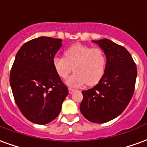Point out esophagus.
I'll list each match as a JSON object with an SVG mask.
<instances>
[{
  "label": "esophagus",
  "instance_id": "34e87169",
  "mask_svg": "<svg viewBox=\"0 0 147 147\" xmlns=\"http://www.w3.org/2000/svg\"><path fill=\"white\" fill-rule=\"evenodd\" d=\"M76 91V90L73 89V88H68V92H69V94H72L73 92H75Z\"/></svg>",
  "mask_w": 147,
  "mask_h": 147
}]
</instances>
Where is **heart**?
Instances as JSON below:
<instances>
[{
	"label": "heart",
	"instance_id": "b5f03b06",
	"mask_svg": "<svg viewBox=\"0 0 147 147\" xmlns=\"http://www.w3.org/2000/svg\"><path fill=\"white\" fill-rule=\"evenodd\" d=\"M64 55V57H55L53 65L62 79L67 78L74 67L75 73L66 80L68 86H94L105 73L106 57L101 48L77 43L68 47Z\"/></svg>",
	"mask_w": 147,
	"mask_h": 147
}]
</instances>
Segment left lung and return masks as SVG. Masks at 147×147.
<instances>
[{"label": "left lung", "instance_id": "1", "mask_svg": "<svg viewBox=\"0 0 147 147\" xmlns=\"http://www.w3.org/2000/svg\"><path fill=\"white\" fill-rule=\"evenodd\" d=\"M92 42L105 53V73L95 86L82 91L80 109L89 121L102 123L113 120L126 109L135 90L137 68L123 46L107 38Z\"/></svg>", "mask_w": 147, "mask_h": 147}]
</instances>
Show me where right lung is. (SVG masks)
Wrapping results in <instances>:
<instances>
[{
	"label": "right lung",
	"mask_w": 147,
	"mask_h": 147,
	"mask_svg": "<svg viewBox=\"0 0 147 147\" xmlns=\"http://www.w3.org/2000/svg\"><path fill=\"white\" fill-rule=\"evenodd\" d=\"M62 40L39 37L21 46L10 72L18 108L27 120L46 124L57 118L68 89L55 71L53 60Z\"/></svg>",
	"instance_id": "1"
}]
</instances>
